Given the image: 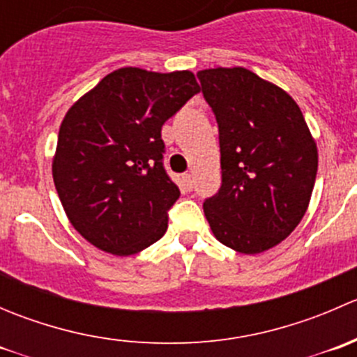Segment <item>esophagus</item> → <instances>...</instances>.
Masks as SVG:
<instances>
[{"mask_svg": "<svg viewBox=\"0 0 357 357\" xmlns=\"http://www.w3.org/2000/svg\"><path fill=\"white\" fill-rule=\"evenodd\" d=\"M183 181L186 183V186H188V188H192V185H193V174H190V172H186V174H183Z\"/></svg>", "mask_w": 357, "mask_h": 357, "instance_id": "esophagus-1", "label": "esophagus"}]
</instances>
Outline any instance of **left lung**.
<instances>
[{
    "label": "left lung",
    "mask_w": 357,
    "mask_h": 357,
    "mask_svg": "<svg viewBox=\"0 0 357 357\" xmlns=\"http://www.w3.org/2000/svg\"><path fill=\"white\" fill-rule=\"evenodd\" d=\"M219 128L222 183L204 202L215 238L240 254L278 245L307 211L318 149L294 98L243 67L197 74Z\"/></svg>",
    "instance_id": "8db88e82"
}]
</instances>
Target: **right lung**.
I'll list each match as a JSON object with an SVG mask.
<instances>
[{"label": "right lung", "instance_id": "right-lung-1", "mask_svg": "<svg viewBox=\"0 0 357 357\" xmlns=\"http://www.w3.org/2000/svg\"><path fill=\"white\" fill-rule=\"evenodd\" d=\"M199 91L190 70L122 67L68 109L53 181L68 221L91 245L132 255L164 236L179 188L162 164L160 131Z\"/></svg>", "mask_w": 357, "mask_h": 357}]
</instances>
